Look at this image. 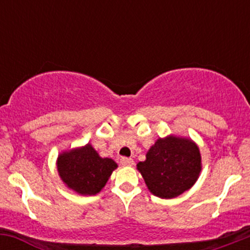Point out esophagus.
Returning <instances> with one entry per match:
<instances>
[{"instance_id":"obj_1","label":"esophagus","mask_w":250,"mask_h":250,"mask_svg":"<svg viewBox=\"0 0 250 250\" xmlns=\"http://www.w3.org/2000/svg\"><path fill=\"white\" fill-rule=\"evenodd\" d=\"M120 162H121L122 166H134V160L128 159V157H122Z\"/></svg>"}]
</instances>
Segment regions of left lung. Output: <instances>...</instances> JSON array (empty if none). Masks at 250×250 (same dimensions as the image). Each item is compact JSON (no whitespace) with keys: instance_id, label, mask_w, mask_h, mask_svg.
I'll return each instance as SVG.
<instances>
[{"instance_id":"1","label":"left lung","mask_w":250,"mask_h":250,"mask_svg":"<svg viewBox=\"0 0 250 250\" xmlns=\"http://www.w3.org/2000/svg\"><path fill=\"white\" fill-rule=\"evenodd\" d=\"M201 154L190 139L169 135L159 139L137 163L151 194L161 199H173L190 189L199 179Z\"/></svg>"}]
</instances>
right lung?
<instances>
[{
	"mask_svg": "<svg viewBox=\"0 0 250 250\" xmlns=\"http://www.w3.org/2000/svg\"><path fill=\"white\" fill-rule=\"evenodd\" d=\"M57 171L68 188L81 195H96L104 187L116 162L101 157L91 145L63 151L57 157Z\"/></svg>",
	"mask_w": 250,
	"mask_h": 250,
	"instance_id": "1",
	"label": "right lung"
}]
</instances>
